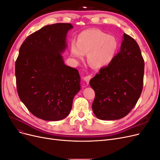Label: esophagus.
<instances>
[{
	"instance_id": "1",
	"label": "esophagus",
	"mask_w": 160,
	"mask_h": 160,
	"mask_svg": "<svg viewBox=\"0 0 160 160\" xmlns=\"http://www.w3.org/2000/svg\"><path fill=\"white\" fill-rule=\"evenodd\" d=\"M91 79V75H88V76H86V77H84V80H85V81L87 83H89V81H90Z\"/></svg>"
}]
</instances>
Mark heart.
Segmentation results:
<instances>
[{"mask_svg": "<svg viewBox=\"0 0 160 160\" xmlns=\"http://www.w3.org/2000/svg\"><path fill=\"white\" fill-rule=\"evenodd\" d=\"M119 49L117 39L97 28H90L81 32L77 43L72 42L71 55L81 60L88 53V63L94 68H102L113 61Z\"/></svg>", "mask_w": 160, "mask_h": 160, "instance_id": "obj_1", "label": "heart"}]
</instances>
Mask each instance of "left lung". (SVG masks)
Segmentation results:
<instances>
[{
    "instance_id": "left-lung-1",
    "label": "left lung",
    "mask_w": 160,
    "mask_h": 160,
    "mask_svg": "<svg viewBox=\"0 0 160 160\" xmlns=\"http://www.w3.org/2000/svg\"><path fill=\"white\" fill-rule=\"evenodd\" d=\"M120 51L107 67L100 69L89 84L95 98L92 109L101 120L124 118L137 103L142 92L144 60L139 45L124 33Z\"/></svg>"
}]
</instances>
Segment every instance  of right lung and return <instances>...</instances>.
I'll use <instances>...</instances> for the list:
<instances>
[{"instance_id": "1", "label": "right lung", "mask_w": 160, "mask_h": 160, "mask_svg": "<svg viewBox=\"0 0 160 160\" xmlns=\"http://www.w3.org/2000/svg\"><path fill=\"white\" fill-rule=\"evenodd\" d=\"M70 23L43 27L22 42L15 62L19 98L30 112L45 121L65 118L81 89L80 75L64 63Z\"/></svg>"}]
</instances>
